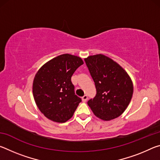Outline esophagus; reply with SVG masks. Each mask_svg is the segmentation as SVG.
Wrapping results in <instances>:
<instances>
[{
	"label": "esophagus",
	"instance_id": "1",
	"mask_svg": "<svg viewBox=\"0 0 160 160\" xmlns=\"http://www.w3.org/2000/svg\"><path fill=\"white\" fill-rule=\"evenodd\" d=\"M88 96H87V95H84L82 97V100L83 102H86L87 100H88Z\"/></svg>",
	"mask_w": 160,
	"mask_h": 160
}]
</instances>
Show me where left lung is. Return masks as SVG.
<instances>
[{"instance_id":"8db88e82","label":"left lung","mask_w":160,"mask_h":160,"mask_svg":"<svg viewBox=\"0 0 160 160\" xmlns=\"http://www.w3.org/2000/svg\"><path fill=\"white\" fill-rule=\"evenodd\" d=\"M85 61L97 90L95 97L88 102V106L102 121L118 118L132 97L131 77L118 63L103 54L89 56Z\"/></svg>"}]
</instances>
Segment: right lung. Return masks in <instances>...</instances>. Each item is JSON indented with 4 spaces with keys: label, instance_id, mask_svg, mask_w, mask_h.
<instances>
[{
    "label": "right lung",
    "instance_id": "1",
    "mask_svg": "<svg viewBox=\"0 0 160 160\" xmlns=\"http://www.w3.org/2000/svg\"><path fill=\"white\" fill-rule=\"evenodd\" d=\"M84 62L79 56L65 53L51 59L35 75L32 92L38 109L49 120L65 123L81 102L75 95L71 77Z\"/></svg>",
    "mask_w": 160,
    "mask_h": 160
}]
</instances>
